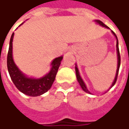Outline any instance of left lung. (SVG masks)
Returning <instances> with one entry per match:
<instances>
[{
    "instance_id": "8db88e82",
    "label": "left lung",
    "mask_w": 129,
    "mask_h": 129,
    "mask_svg": "<svg viewBox=\"0 0 129 129\" xmlns=\"http://www.w3.org/2000/svg\"><path fill=\"white\" fill-rule=\"evenodd\" d=\"M99 24H100L101 25H102V26H104V27H106V28H109V27L107 26V25H106L102 22V21H101L99 20H95ZM112 33L113 34L116 36V40H117V42H116V50H117V54H118V67H117V71H116V76H115V79H114V81H113V83H112V85H111V87L113 86V85L116 83V81H117V78H118V71H119V67H120V64H121V56H120V53H119V48H118V38L117 36H116V34L113 32V30H112ZM75 69H76V78H77V80H78V83H80V85H81V86L82 88V89L83 91H85V92H86V93H91L89 91H88V89H87L86 86V85H85V83L83 81V80L81 78V76H80V75H79V72H78V68H77V66H76V67H75Z\"/></svg>"
}]
</instances>
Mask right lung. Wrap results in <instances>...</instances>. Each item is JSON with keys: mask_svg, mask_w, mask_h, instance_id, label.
I'll list each match as a JSON object with an SVG mask.
<instances>
[{"mask_svg": "<svg viewBox=\"0 0 129 129\" xmlns=\"http://www.w3.org/2000/svg\"><path fill=\"white\" fill-rule=\"evenodd\" d=\"M14 33H13L10 41L9 49L7 56V66L8 73L11 80L16 87L23 93L29 96H38L42 95L51 88L53 83L56 78V73L60 66L63 57L56 58L52 62V68L50 72L41 78H28L20 72L19 69L14 63L12 56L13 38Z\"/></svg>", "mask_w": 129, "mask_h": 129, "instance_id": "add662e5", "label": "right lung"}]
</instances>
